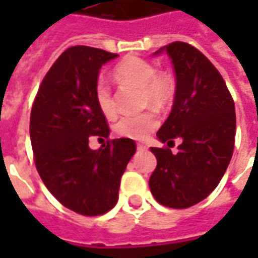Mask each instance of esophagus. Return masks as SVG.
I'll list each match as a JSON object with an SVG mask.
<instances>
[{"label": "esophagus", "mask_w": 258, "mask_h": 258, "mask_svg": "<svg viewBox=\"0 0 258 258\" xmlns=\"http://www.w3.org/2000/svg\"><path fill=\"white\" fill-rule=\"evenodd\" d=\"M136 148H138V151H146V149H148V146L144 144H138L136 145Z\"/></svg>", "instance_id": "1"}]
</instances>
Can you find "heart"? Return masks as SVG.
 <instances>
[{
	"label": "heart",
	"mask_w": 258,
	"mask_h": 258,
	"mask_svg": "<svg viewBox=\"0 0 258 258\" xmlns=\"http://www.w3.org/2000/svg\"><path fill=\"white\" fill-rule=\"evenodd\" d=\"M114 79L122 83H132L142 87L144 102L162 107L171 100L173 94V82L166 75L156 73L154 64L139 57H126L114 67ZM94 102L100 112L110 117L116 112L110 87L104 79H99L94 85ZM158 126L154 112L123 116L114 124V132L123 138L144 139Z\"/></svg>",
	"instance_id": "1"
}]
</instances>
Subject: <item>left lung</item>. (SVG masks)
I'll return each instance as SVG.
<instances>
[{
    "mask_svg": "<svg viewBox=\"0 0 258 258\" xmlns=\"http://www.w3.org/2000/svg\"><path fill=\"white\" fill-rule=\"evenodd\" d=\"M166 53L173 64L176 87L168 119L158 139L181 138L178 152L151 148L158 165L149 188L159 204L188 208L213 192L228 168L235 141V107L220 72L191 44L175 41L155 54Z\"/></svg>",
    "mask_w": 258,
    "mask_h": 258,
    "instance_id": "obj_1",
    "label": "left lung"
}]
</instances>
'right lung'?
<instances>
[{
	"mask_svg": "<svg viewBox=\"0 0 258 258\" xmlns=\"http://www.w3.org/2000/svg\"><path fill=\"white\" fill-rule=\"evenodd\" d=\"M117 54L87 45L67 48L41 82L30 117L35 168L47 189L66 208L94 217L112 210L120 178L136 152L129 138L89 148V138L109 136L94 102L102 66Z\"/></svg>",
	"mask_w": 258,
	"mask_h": 258,
	"instance_id": "1",
	"label": "right lung"
}]
</instances>
